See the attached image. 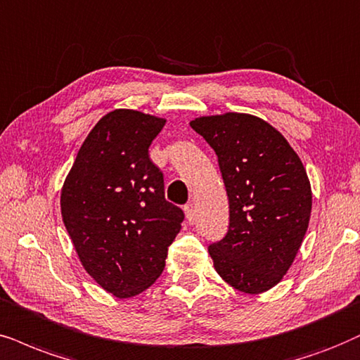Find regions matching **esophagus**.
I'll list each match as a JSON object with an SVG mask.
<instances>
[{"label":"esophagus","mask_w":360,"mask_h":360,"mask_svg":"<svg viewBox=\"0 0 360 360\" xmlns=\"http://www.w3.org/2000/svg\"><path fill=\"white\" fill-rule=\"evenodd\" d=\"M184 212H186V219H188V222H193L195 216V209L193 204H188V206L184 207Z\"/></svg>","instance_id":"esophagus-1"}]
</instances>
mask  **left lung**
Returning <instances> with one entry per match:
<instances>
[{
	"label": "left lung",
	"instance_id": "obj_1",
	"mask_svg": "<svg viewBox=\"0 0 360 360\" xmlns=\"http://www.w3.org/2000/svg\"><path fill=\"white\" fill-rule=\"evenodd\" d=\"M217 154L229 199V231L209 245L214 269L244 294L279 284L292 266L312 211L311 183L288 139L245 112L189 122Z\"/></svg>",
	"mask_w": 360,
	"mask_h": 360
}]
</instances>
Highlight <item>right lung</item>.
<instances>
[{
    "label": "right lung",
    "mask_w": 360,
    "mask_h": 360,
    "mask_svg": "<svg viewBox=\"0 0 360 360\" xmlns=\"http://www.w3.org/2000/svg\"><path fill=\"white\" fill-rule=\"evenodd\" d=\"M165 117L115 109L98 121L61 189V216L84 271L108 292L134 297L166 266L184 212L165 199L149 146Z\"/></svg>",
    "instance_id": "1"
}]
</instances>
